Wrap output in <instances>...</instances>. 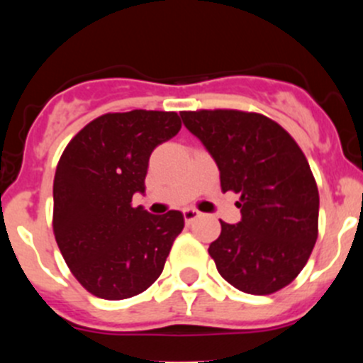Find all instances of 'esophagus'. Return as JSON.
Masks as SVG:
<instances>
[{
	"mask_svg": "<svg viewBox=\"0 0 363 363\" xmlns=\"http://www.w3.org/2000/svg\"><path fill=\"white\" fill-rule=\"evenodd\" d=\"M182 214H184L186 223L189 225V223L195 221L196 218H200V216H202V212H199L196 208H184V211H182Z\"/></svg>",
	"mask_w": 363,
	"mask_h": 363,
	"instance_id": "1",
	"label": "esophagus"
}]
</instances>
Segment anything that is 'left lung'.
Segmentation results:
<instances>
[{
    "mask_svg": "<svg viewBox=\"0 0 363 363\" xmlns=\"http://www.w3.org/2000/svg\"><path fill=\"white\" fill-rule=\"evenodd\" d=\"M181 119L218 164L223 191L240 193V221H221L208 246L218 272L251 295L290 284L318 239L320 195L303 152L262 113L200 111Z\"/></svg>",
    "mask_w": 363,
    "mask_h": 363,
    "instance_id": "left-lung-1",
    "label": "left lung"
}]
</instances>
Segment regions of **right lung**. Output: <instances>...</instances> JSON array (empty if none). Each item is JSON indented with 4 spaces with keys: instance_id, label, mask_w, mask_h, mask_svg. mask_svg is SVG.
I'll return each instance as SVG.
<instances>
[{
    "instance_id": "add662e5",
    "label": "right lung",
    "mask_w": 363,
    "mask_h": 363,
    "mask_svg": "<svg viewBox=\"0 0 363 363\" xmlns=\"http://www.w3.org/2000/svg\"><path fill=\"white\" fill-rule=\"evenodd\" d=\"M181 130L175 112L131 111L91 121L65 149L54 177V235L65 262L89 294L123 300L163 272L179 211L133 207L145 193L151 152Z\"/></svg>"
}]
</instances>
